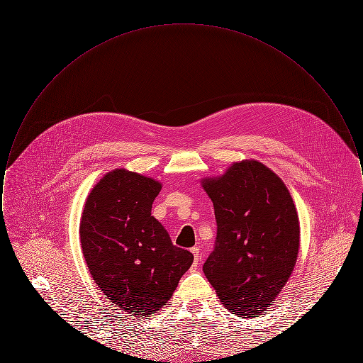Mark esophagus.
I'll list each match as a JSON object with an SVG mask.
<instances>
[{"instance_id": "34e87169", "label": "esophagus", "mask_w": 363, "mask_h": 363, "mask_svg": "<svg viewBox=\"0 0 363 363\" xmlns=\"http://www.w3.org/2000/svg\"><path fill=\"white\" fill-rule=\"evenodd\" d=\"M190 252H191L193 256H194V264H199V261H200V247H199V246H194V247L190 249Z\"/></svg>"}]
</instances>
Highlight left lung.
Listing matches in <instances>:
<instances>
[{
    "instance_id": "1",
    "label": "left lung",
    "mask_w": 363,
    "mask_h": 363,
    "mask_svg": "<svg viewBox=\"0 0 363 363\" xmlns=\"http://www.w3.org/2000/svg\"><path fill=\"white\" fill-rule=\"evenodd\" d=\"M201 185L213 203L215 249L203 271L228 311L265 313L281 293L299 250V220L284 182L257 160L233 163Z\"/></svg>"
}]
</instances>
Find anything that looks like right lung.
Listing matches in <instances>:
<instances>
[{"label":"right lung","instance_id":"add662e5","mask_svg":"<svg viewBox=\"0 0 363 363\" xmlns=\"http://www.w3.org/2000/svg\"><path fill=\"white\" fill-rule=\"evenodd\" d=\"M162 184L116 169L86 197L80 242L89 274L120 311L148 317L167 303L193 262L151 216Z\"/></svg>","mask_w":363,"mask_h":363}]
</instances>
